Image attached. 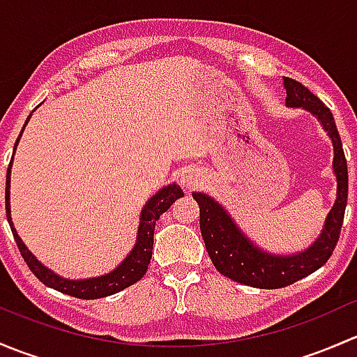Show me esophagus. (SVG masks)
<instances>
[{
    "mask_svg": "<svg viewBox=\"0 0 357 357\" xmlns=\"http://www.w3.org/2000/svg\"><path fill=\"white\" fill-rule=\"evenodd\" d=\"M179 183L186 192H192L204 183V174L195 167H185L179 172Z\"/></svg>",
    "mask_w": 357,
    "mask_h": 357,
    "instance_id": "34e87169",
    "label": "esophagus"
}]
</instances>
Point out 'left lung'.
Masks as SVG:
<instances>
[{"mask_svg":"<svg viewBox=\"0 0 357 357\" xmlns=\"http://www.w3.org/2000/svg\"><path fill=\"white\" fill-rule=\"evenodd\" d=\"M287 89V107L307 110L314 115L330 136L333 145V174L337 178V197L325 219L321 233L307 248L295 254H273L255 245L242 231L229 212L205 193H192L200 207V231L212 264L221 275L233 282L255 289H282L321 268L332 255L340 236L347 205V162L335 119L325 103L305 86L283 77Z\"/></svg>","mask_w":357,"mask_h":357,"instance_id":"8db88e82","label":"left lung"}]
</instances>
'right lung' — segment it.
<instances>
[{
	"instance_id": "right-lung-1",
	"label": "right lung",
	"mask_w": 357,
	"mask_h": 357,
	"mask_svg": "<svg viewBox=\"0 0 357 357\" xmlns=\"http://www.w3.org/2000/svg\"><path fill=\"white\" fill-rule=\"evenodd\" d=\"M31 115H29L27 121H25L24 128L27 126ZM22 132L24 129L20 131V136H22ZM20 136L15 142V150L20 142ZM15 150H13V155H15ZM12 164H13V157L12 160H10L8 171H6V190H5L6 219H8V225L10 228H12L13 238H15L17 247H19L24 261L27 262L29 269L34 273L36 278H38L39 282L45 283L46 287L62 291V294L72 295V297L86 298V301H91V298H102V297H107V295L117 294V291L128 289V287H131L132 283H136L138 280H142L143 276H145L146 269H149V264H150V259H152L155 222L158 221V218H160V215L179 199V197H185L183 190L179 188V185H176V183L158 190L155 195L150 197L149 202L143 205L142 214H139L138 233H136V243L135 247L131 248V252L126 255L124 261H122L117 268L112 269L110 273H107V275L95 276V278H84V280H68V278H63V276L56 275L55 271L46 268L41 261H38V257H36V255L25 247L22 238H20L19 233H17L15 226H13L12 211H10V176H12Z\"/></svg>"
}]
</instances>
